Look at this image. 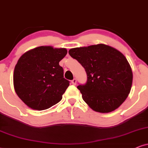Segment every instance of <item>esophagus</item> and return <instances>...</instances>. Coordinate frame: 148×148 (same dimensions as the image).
Masks as SVG:
<instances>
[{
    "label": "esophagus",
    "mask_w": 148,
    "mask_h": 148,
    "mask_svg": "<svg viewBox=\"0 0 148 148\" xmlns=\"http://www.w3.org/2000/svg\"><path fill=\"white\" fill-rule=\"evenodd\" d=\"M76 81H77V80H76V78H74V79H73V80H72V83L73 84V85H76Z\"/></svg>",
    "instance_id": "esophagus-1"
}]
</instances>
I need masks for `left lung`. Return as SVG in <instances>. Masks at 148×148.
Listing matches in <instances>:
<instances>
[{
	"instance_id": "1",
	"label": "left lung",
	"mask_w": 148,
	"mask_h": 148,
	"mask_svg": "<svg viewBox=\"0 0 148 148\" xmlns=\"http://www.w3.org/2000/svg\"><path fill=\"white\" fill-rule=\"evenodd\" d=\"M69 54L85 68L87 80L77 88L93 111L109 113L128 97L132 83L130 65L121 52L104 44L72 48Z\"/></svg>"
}]
</instances>
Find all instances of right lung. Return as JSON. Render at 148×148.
Segmentation results:
<instances>
[{
	"label": "right lung",
	"mask_w": 148,
	"mask_h": 148,
	"mask_svg": "<svg viewBox=\"0 0 148 148\" xmlns=\"http://www.w3.org/2000/svg\"><path fill=\"white\" fill-rule=\"evenodd\" d=\"M67 52L65 48L40 46L21 56L14 69V86L24 104L42 111L60 102L70 85L59 64Z\"/></svg>",
	"instance_id": "right-lung-1"
}]
</instances>
